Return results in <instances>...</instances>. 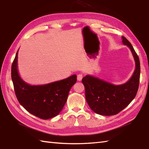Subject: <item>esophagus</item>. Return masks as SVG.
<instances>
[{"mask_svg": "<svg viewBox=\"0 0 149 149\" xmlns=\"http://www.w3.org/2000/svg\"><path fill=\"white\" fill-rule=\"evenodd\" d=\"M83 78V74H79L77 76V79L78 81H81V79Z\"/></svg>", "mask_w": 149, "mask_h": 149, "instance_id": "esophagus-1", "label": "esophagus"}]
</instances>
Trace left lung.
Here are the masks:
<instances>
[{"mask_svg":"<svg viewBox=\"0 0 149 149\" xmlns=\"http://www.w3.org/2000/svg\"><path fill=\"white\" fill-rule=\"evenodd\" d=\"M122 39L123 45L130 49L135 62V71L131 78L118 85L89 74L82 79L88 105L96 113L101 115L118 113L134 99L139 89L140 74L139 56L131 43L123 36Z\"/></svg>","mask_w":149,"mask_h":149,"instance_id":"left-lung-1","label":"left lung"}]
</instances>
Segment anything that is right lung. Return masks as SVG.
Returning a JSON list of instances; mask_svg holds the SVG:
<instances>
[{
	"label": "right lung",
	"mask_w": 149,
	"mask_h": 149,
	"mask_svg": "<svg viewBox=\"0 0 149 149\" xmlns=\"http://www.w3.org/2000/svg\"><path fill=\"white\" fill-rule=\"evenodd\" d=\"M18 51L11 68V77L19 103L30 113L44 120L57 116L66 102L76 75L45 84L31 85L21 78L18 71Z\"/></svg>",
	"instance_id": "1"
}]
</instances>
